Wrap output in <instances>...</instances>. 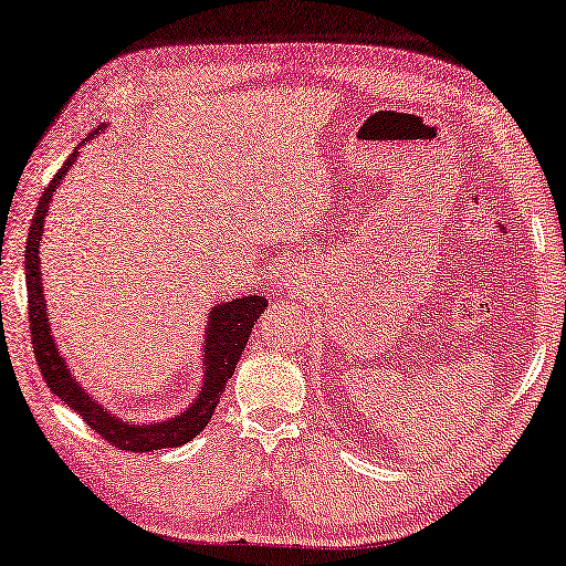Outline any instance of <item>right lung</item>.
Wrapping results in <instances>:
<instances>
[{
  "label": "right lung",
  "mask_w": 566,
  "mask_h": 566,
  "mask_svg": "<svg viewBox=\"0 0 566 566\" xmlns=\"http://www.w3.org/2000/svg\"><path fill=\"white\" fill-rule=\"evenodd\" d=\"M77 160V150H74L67 160H64L57 175L44 188L40 206L32 218L30 235H27V250H24V275H27V303H30V331H32V346L34 358L40 366L44 381H48L50 391L60 396L70 409L77 411L82 419L87 421L92 431H97L102 439L123 451H157V449H175L182 447L198 437L206 429L208 421L216 413V406L220 403L222 388L228 386L230 378L235 374V366L240 354L250 338L255 321L261 318L268 301L263 295H245V298H233L228 303L212 305L208 313V328L206 340H202V378L200 394L188 409L172 416L168 421L157 423H133L107 411L99 406L95 398L87 394V388L70 374L67 364L54 346L50 318H48V301H44L42 291V268H40V240L44 230V216L50 212V200L54 190L67 170Z\"/></svg>",
  "instance_id": "add662e5"
}]
</instances>
